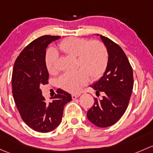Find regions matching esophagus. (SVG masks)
<instances>
[{"label": "esophagus", "instance_id": "1", "mask_svg": "<svg viewBox=\"0 0 153 153\" xmlns=\"http://www.w3.org/2000/svg\"><path fill=\"white\" fill-rule=\"evenodd\" d=\"M80 96V94H72V100H75L76 98H78Z\"/></svg>", "mask_w": 153, "mask_h": 153}]
</instances>
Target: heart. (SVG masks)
Returning <instances> with one entry per match:
<instances>
[{"label": "heart", "mask_w": 153, "mask_h": 153, "mask_svg": "<svg viewBox=\"0 0 153 153\" xmlns=\"http://www.w3.org/2000/svg\"><path fill=\"white\" fill-rule=\"evenodd\" d=\"M58 48L66 55L77 59V67L74 71L67 72L59 79L62 89L77 93L89 81V75L93 80L99 78L105 72L108 62V54L105 45L98 40L88 42L85 39L68 37L62 40ZM58 54L53 49H49L45 54L46 68L51 74L56 72Z\"/></svg>", "instance_id": "b5f03b06"}]
</instances>
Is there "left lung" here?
Segmentation results:
<instances>
[{"mask_svg":"<svg viewBox=\"0 0 153 153\" xmlns=\"http://www.w3.org/2000/svg\"><path fill=\"white\" fill-rule=\"evenodd\" d=\"M98 35V34H97ZM108 54V62L103 75L91 87L96 95L103 94L102 100L94 98L88 111V120L100 128H106L119 121L126 111L133 87V69L120 46L110 39L100 35Z\"/></svg>","mask_w":153,"mask_h":153,"instance_id":"8db88e82","label":"left lung"}]
</instances>
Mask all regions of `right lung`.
I'll return each instance as SVG.
<instances>
[{"instance_id":"right-lung-1","label":"right lung","mask_w":153,"mask_h":153,"mask_svg":"<svg viewBox=\"0 0 153 153\" xmlns=\"http://www.w3.org/2000/svg\"><path fill=\"white\" fill-rule=\"evenodd\" d=\"M59 36L45 35L33 40L22 50L14 62L12 72V94L22 120L34 131L48 133L62 121L64 107L72 100L71 94L59 89L52 100L47 102L40 85L48 83L46 48Z\"/></svg>"}]
</instances>
